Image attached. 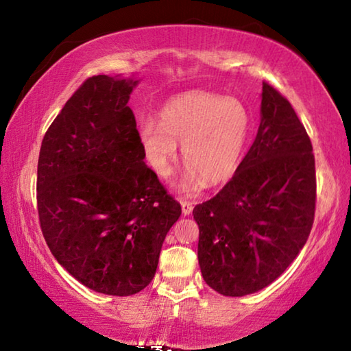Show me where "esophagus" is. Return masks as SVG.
I'll return each instance as SVG.
<instances>
[{"label": "esophagus", "instance_id": "1", "mask_svg": "<svg viewBox=\"0 0 351 351\" xmlns=\"http://www.w3.org/2000/svg\"><path fill=\"white\" fill-rule=\"evenodd\" d=\"M181 207H182V213L184 215H190L193 210V203L192 201H187V199H181Z\"/></svg>", "mask_w": 351, "mask_h": 351}]
</instances>
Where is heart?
Listing matches in <instances>:
<instances>
[{
	"instance_id": "b5f03b06",
	"label": "heart",
	"mask_w": 351,
	"mask_h": 351,
	"mask_svg": "<svg viewBox=\"0 0 351 351\" xmlns=\"http://www.w3.org/2000/svg\"><path fill=\"white\" fill-rule=\"evenodd\" d=\"M252 117L237 99L206 91H190L165 104L161 123L147 119L141 123L139 139L150 167L169 176L182 144V159L189 170L181 187L195 190L218 184L239 169L251 134Z\"/></svg>"
}]
</instances>
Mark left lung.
<instances>
[{"label": "left lung", "mask_w": 351, "mask_h": 351, "mask_svg": "<svg viewBox=\"0 0 351 351\" xmlns=\"http://www.w3.org/2000/svg\"><path fill=\"white\" fill-rule=\"evenodd\" d=\"M316 165L304 123L283 94L263 82L261 121L235 175L193 209L204 282L223 295L268 287L311 232Z\"/></svg>", "instance_id": "1"}]
</instances>
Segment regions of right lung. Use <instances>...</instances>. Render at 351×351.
Instances as JSON below:
<instances>
[{
  "label": "right lung",
  "mask_w": 351,
  "mask_h": 351,
  "mask_svg": "<svg viewBox=\"0 0 351 351\" xmlns=\"http://www.w3.org/2000/svg\"><path fill=\"white\" fill-rule=\"evenodd\" d=\"M136 80L93 75L41 142L40 228L51 252L85 287L132 295L154 277L165 235L181 215L144 162L130 93Z\"/></svg>",
  "instance_id": "add662e5"
}]
</instances>
